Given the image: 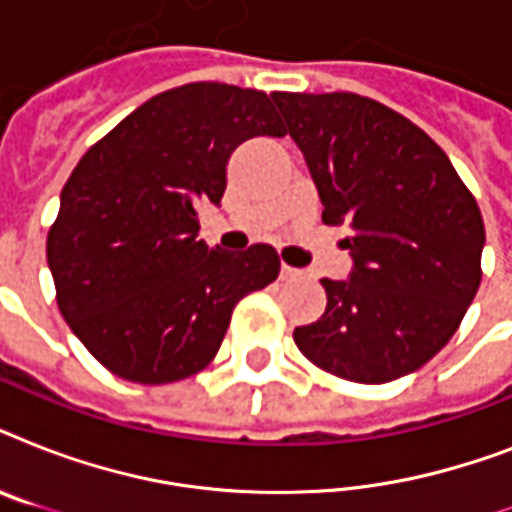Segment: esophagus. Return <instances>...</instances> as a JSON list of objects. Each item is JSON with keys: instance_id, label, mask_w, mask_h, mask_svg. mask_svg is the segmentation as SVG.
Listing matches in <instances>:
<instances>
[{"instance_id": "obj_1", "label": "esophagus", "mask_w": 512, "mask_h": 512, "mask_svg": "<svg viewBox=\"0 0 512 512\" xmlns=\"http://www.w3.org/2000/svg\"><path fill=\"white\" fill-rule=\"evenodd\" d=\"M300 276H303V273L297 271V268H292V265H281V279L284 281H292V279H300Z\"/></svg>"}]
</instances>
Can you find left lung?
I'll return each instance as SVG.
<instances>
[{
    "label": "left lung",
    "mask_w": 512,
    "mask_h": 512,
    "mask_svg": "<svg viewBox=\"0 0 512 512\" xmlns=\"http://www.w3.org/2000/svg\"><path fill=\"white\" fill-rule=\"evenodd\" d=\"M353 271L321 279L327 311L295 329L308 361L380 385L420 369L481 284L484 217L449 156L414 122L356 92H273Z\"/></svg>",
    "instance_id": "obj_1"
}]
</instances>
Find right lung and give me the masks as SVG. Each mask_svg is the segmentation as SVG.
Wrapping results in <instances>:
<instances>
[{
  "instance_id": "add662e5",
  "label": "right lung",
  "mask_w": 512,
  "mask_h": 512,
  "mask_svg": "<svg viewBox=\"0 0 512 512\" xmlns=\"http://www.w3.org/2000/svg\"><path fill=\"white\" fill-rule=\"evenodd\" d=\"M284 138L265 92L193 82L146 100L82 156L47 233L58 308L108 372L164 385L215 358L241 297L276 281L268 244L199 239V204H220L244 140Z\"/></svg>"
}]
</instances>
